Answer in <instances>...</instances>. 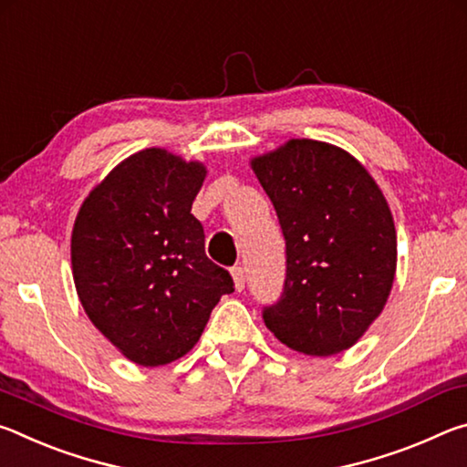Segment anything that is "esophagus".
<instances>
[{
    "label": "esophagus",
    "instance_id": "esophagus-1",
    "mask_svg": "<svg viewBox=\"0 0 467 467\" xmlns=\"http://www.w3.org/2000/svg\"><path fill=\"white\" fill-rule=\"evenodd\" d=\"M233 280H234V288L241 292L244 288V282H247V275H244V267H241V265L233 267Z\"/></svg>",
    "mask_w": 467,
    "mask_h": 467
}]
</instances>
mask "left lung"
Here are the masks:
<instances>
[{
  "instance_id": "obj_1",
  "label": "left lung",
  "mask_w": 467,
  "mask_h": 467,
  "mask_svg": "<svg viewBox=\"0 0 467 467\" xmlns=\"http://www.w3.org/2000/svg\"><path fill=\"white\" fill-rule=\"evenodd\" d=\"M253 171L286 241L280 298L267 329L309 357H331L365 334L389 296L398 239L381 189L342 148L290 140Z\"/></svg>"
}]
</instances>
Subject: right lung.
I'll list each match as a JSON object with an SVG mask.
<instances>
[{
  "instance_id": "add662e5",
  "label": "right lung",
  "mask_w": 467,
  "mask_h": 467,
  "mask_svg": "<svg viewBox=\"0 0 467 467\" xmlns=\"http://www.w3.org/2000/svg\"><path fill=\"white\" fill-rule=\"evenodd\" d=\"M203 177V164L148 148L110 171L78 212V296L94 327L136 365L183 357L220 296L234 292L231 274L205 255L192 214Z\"/></svg>"
}]
</instances>
